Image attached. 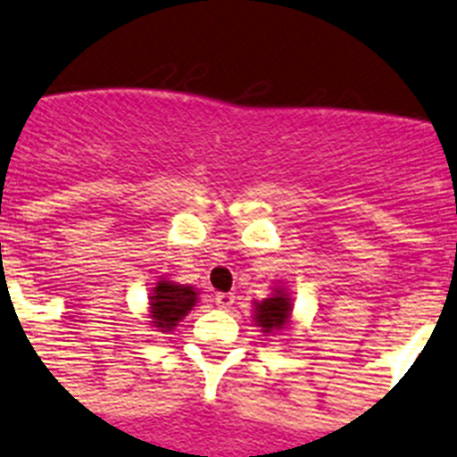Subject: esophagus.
I'll return each mask as SVG.
<instances>
[{
	"label": "esophagus",
	"instance_id": "34e87169",
	"mask_svg": "<svg viewBox=\"0 0 457 457\" xmlns=\"http://www.w3.org/2000/svg\"><path fill=\"white\" fill-rule=\"evenodd\" d=\"M233 303H236V296H233V295H226V292H220V295H215V305H217V308H221V311L231 308Z\"/></svg>",
	"mask_w": 457,
	"mask_h": 457
}]
</instances>
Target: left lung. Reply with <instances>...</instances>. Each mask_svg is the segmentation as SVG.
<instances>
[{"label":"left lung","instance_id":"left-lung-1","mask_svg":"<svg viewBox=\"0 0 457 457\" xmlns=\"http://www.w3.org/2000/svg\"><path fill=\"white\" fill-rule=\"evenodd\" d=\"M292 299L286 287H274L267 299L253 303V321L265 335H276L290 326Z\"/></svg>","mask_w":457,"mask_h":457}]
</instances>
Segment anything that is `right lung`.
<instances>
[{
    "mask_svg": "<svg viewBox=\"0 0 457 457\" xmlns=\"http://www.w3.org/2000/svg\"><path fill=\"white\" fill-rule=\"evenodd\" d=\"M199 301V292L192 286L161 278L149 296V320L161 333H170Z\"/></svg>",
    "mask_w": 457,
    "mask_h": 457,
    "instance_id": "right-lung-1",
    "label": "right lung"
}]
</instances>
